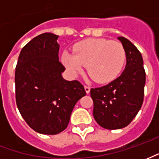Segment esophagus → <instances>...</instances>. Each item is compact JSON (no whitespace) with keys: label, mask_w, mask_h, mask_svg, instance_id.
Masks as SVG:
<instances>
[{"label":"esophagus","mask_w":159,"mask_h":159,"mask_svg":"<svg viewBox=\"0 0 159 159\" xmlns=\"http://www.w3.org/2000/svg\"><path fill=\"white\" fill-rule=\"evenodd\" d=\"M84 89H85V91H86L87 93H89V92H90V88H89V87L86 86V85H85V86H84Z\"/></svg>","instance_id":"esophagus-1"}]
</instances>
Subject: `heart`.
<instances>
[{
	"label": "heart",
	"instance_id": "b5f03b06",
	"mask_svg": "<svg viewBox=\"0 0 159 159\" xmlns=\"http://www.w3.org/2000/svg\"><path fill=\"white\" fill-rule=\"evenodd\" d=\"M62 62L73 75L83 71L87 66L88 74L98 83L116 79L126 60L123 46L117 41L89 38L75 44L73 52L64 51Z\"/></svg>",
	"mask_w": 159,
	"mask_h": 159
}]
</instances>
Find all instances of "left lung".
<instances>
[{
    "instance_id": "1",
    "label": "left lung",
    "mask_w": 159,
    "mask_h": 159,
    "mask_svg": "<svg viewBox=\"0 0 159 159\" xmlns=\"http://www.w3.org/2000/svg\"><path fill=\"white\" fill-rule=\"evenodd\" d=\"M126 52V66L119 77L106 86L91 89L93 115L99 125L107 129L128 126L140 111L144 99L146 72L140 51L132 42L117 37Z\"/></svg>"
}]
</instances>
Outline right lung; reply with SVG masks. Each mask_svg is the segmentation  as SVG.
<instances>
[{
    "label": "right lung",
    "instance_id": "add662e5",
    "mask_svg": "<svg viewBox=\"0 0 159 159\" xmlns=\"http://www.w3.org/2000/svg\"><path fill=\"white\" fill-rule=\"evenodd\" d=\"M59 36L43 33L21 50L15 70L16 103L37 133L57 134L67 128L76 103L86 92L81 83L64 79Z\"/></svg>",
    "mask_w": 159,
    "mask_h": 159
}]
</instances>
